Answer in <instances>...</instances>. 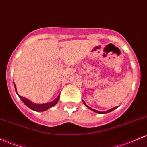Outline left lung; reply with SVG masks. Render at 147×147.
<instances>
[{"mask_svg": "<svg viewBox=\"0 0 147 147\" xmlns=\"http://www.w3.org/2000/svg\"><path fill=\"white\" fill-rule=\"evenodd\" d=\"M82 102H83V103L88 108V109H91V110H92L93 111V112H96V113H98V114H106V113H109V112H112V111H113V110H114V109H117V107H114V108H112V109H109V110H107V111H105V112H100V111H97V110H96V109H92V108H91L90 107H88V105H86V102H84V101L83 100H82Z\"/></svg>", "mask_w": 147, "mask_h": 147, "instance_id": "1", "label": "left lung"}]
</instances>
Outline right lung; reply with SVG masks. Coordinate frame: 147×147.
<instances>
[{"instance_id": "add662e5", "label": "right lung", "mask_w": 147, "mask_h": 147, "mask_svg": "<svg viewBox=\"0 0 147 147\" xmlns=\"http://www.w3.org/2000/svg\"><path fill=\"white\" fill-rule=\"evenodd\" d=\"M14 88H15L16 93H17V94L18 95L19 98L22 100V102H23L24 104L27 106V107L30 108V109H31L32 110L35 111V112H43V111H45L47 110V109H49V108H51V107L55 105L56 104H57V102H59V98H60V94H59V96H58V97L56 98L55 100L51 101V102L44 103V104H38V103H34L32 102V101H30V100L27 99L26 98H24V97H22V96H19L17 91V88H16V85L14 84Z\"/></svg>"}]
</instances>
